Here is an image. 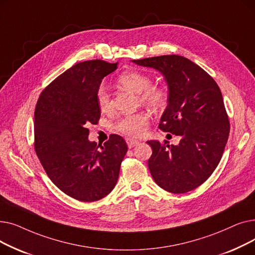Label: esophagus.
I'll return each instance as SVG.
<instances>
[{
	"instance_id": "esophagus-1",
	"label": "esophagus",
	"mask_w": 255,
	"mask_h": 255,
	"mask_svg": "<svg viewBox=\"0 0 255 255\" xmlns=\"http://www.w3.org/2000/svg\"><path fill=\"white\" fill-rule=\"evenodd\" d=\"M126 142H127V144H128V148H129V149H132L133 146H135V145L138 144V141H137V140L132 139V138H127V139H126Z\"/></svg>"
}]
</instances>
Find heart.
<instances>
[{
    "mask_svg": "<svg viewBox=\"0 0 255 255\" xmlns=\"http://www.w3.org/2000/svg\"><path fill=\"white\" fill-rule=\"evenodd\" d=\"M118 83L122 88L135 94H139V99L141 103L152 107V109L158 110L165 105V90L162 87L151 86L152 78L148 74L135 70L126 71L120 75L118 78ZM97 102L101 112L106 113L111 110L112 103L110 95L103 87L99 88L97 92ZM148 123V114L140 112L120 119L115 127L117 131L123 133L125 135L130 137H138L144 133Z\"/></svg>",
    "mask_w": 255,
    "mask_h": 255,
    "instance_id": "obj_1",
    "label": "heart"
}]
</instances>
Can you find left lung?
Segmentation results:
<instances>
[{"label": "left lung", "instance_id": "obj_1", "mask_svg": "<svg viewBox=\"0 0 255 255\" xmlns=\"http://www.w3.org/2000/svg\"><path fill=\"white\" fill-rule=\"evenodd\" d=\"M165 79L167 106L159 128L181 137L179 144L148 140L156 184L171 193L189 192L206 182L220 162L230 135L221 91L203 68L177 55L132 60Z\"/></svg>", "mask_w": 255, "mask_h": 255}]
</instances>
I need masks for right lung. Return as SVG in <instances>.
Instances as JSON below:
<instances>
[{
  "mask_svg": "<svg viewBox=\"0 0 255 255\" xmlns=\"http://www.w3.org/2000/svg\"><path fill=\"white\" fill-rule=\"evenodd\" d=\"M119 63L75 64L41 93L34 114L35 151L48 178L80 202H96L115 188L128 146L112 134L103 145L89 140V124L101 112L97 92Z\"/></svg>",
  "mask_w": 255,
  "mask_h": 255,
  "instance_id": "right-lung-1",
  "label": "right lung"
}]
</instances>
